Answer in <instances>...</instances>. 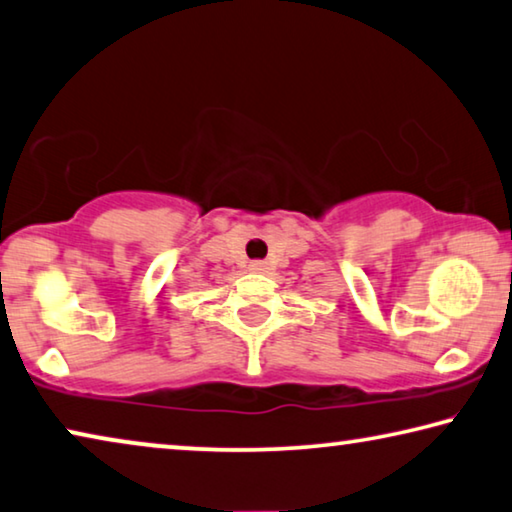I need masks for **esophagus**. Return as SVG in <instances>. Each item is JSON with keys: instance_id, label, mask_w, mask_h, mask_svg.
<instances>
[{"instance_id": "34e87169", "label": "esophagus", "mask_w": 512, "mask_h": 512, "mask_svg": "<svg viewBox=\"0 0 512 512\" xmlns=\"http://www.w3.org/2000/svg\"><path fill=\"white\" fill-rule=\"evenodd\" d=\"M249 270H251V272H265L267 265H265L263 261H254V263L249 265Z\"/></svg>"}]
</instances>
